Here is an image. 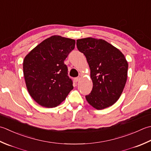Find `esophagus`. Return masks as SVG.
<instances>
[{
    "mask_svg": "<svg viewBox=\"0 0 151 151\" xmlns=\"http://www.w3.org/2000/svg\"><path fill=\"white\" fill-rule=\"evenodd\" d=\"M79 80H80V77L75 78H74V82H77L78 81H79Z\"/></svg>",
    "mask_w": 151,
    "mask_h": 151,
    "instance_id": "34e87169",
    "label": "esophagus"
}]
</instances>
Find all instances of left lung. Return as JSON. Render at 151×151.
<instances>
[{
    "mask_svg": "<svg viewBox=\"0 0 151 151\" xmlns=\"http://www.w3.org/2000/svg\"><path fill=\"white\" fill-rule=\"evenodd\" d=\"M76 46L86 58L93 82L86 99L93 107L101 110L113 105L124 88L128 64L119 49L107 41L91 37L76 40Z\"/></svg>",
    "mask_w": 151,
    "mask_h": 151,
    "instance_id": "8db88e82",
    "label": "left lung"
}]
</instances>
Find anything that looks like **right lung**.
<instances>
[{
    "label": "right lung",
    "mask_w": 151,
    "mask_h": 151,
    "mask_svg": "<svg viewBox=\"0 0 151 151\" xmlns=\"http://www.w3.org/2000/svg\"><path fill=\"white\" fill-rule=\"evenodd\" d=\"M75 40L54 35L46 38L25 56L23 63L27 88L38 104L57 107L73 89L64 61Z\"/></svg>",
    "instance_id": "right-lung-1"
}]
</instances>
